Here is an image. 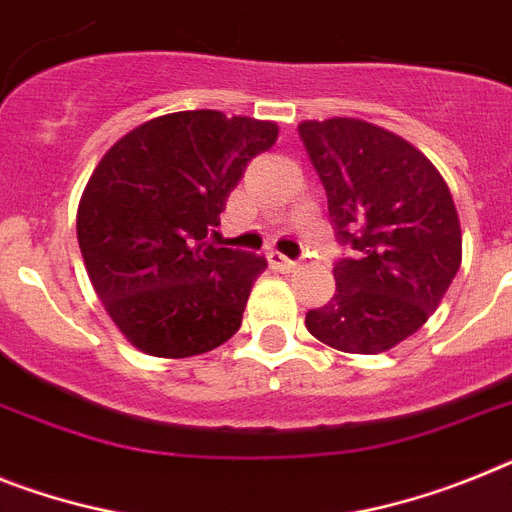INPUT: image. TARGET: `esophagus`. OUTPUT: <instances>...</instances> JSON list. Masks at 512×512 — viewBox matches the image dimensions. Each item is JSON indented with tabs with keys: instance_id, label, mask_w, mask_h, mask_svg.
Instances as JSON below:
<instances>
[{
	"instance_id": "34e87169",
	"label": "esophagus",
	"mask_w": 512,
	"mask_h": 512,
	"mask_svg": "<svg viewBox=\"0 0 512 512\" xmlns=\"http://www.w3.org/2000/svg\"><path fill=\"white\" fill-rule=\"evenodd\" d=\"M268 260H270V265H273V268L283 270V273H291V270H296V265H299V263H296V260H289V257H286V255L276 252V249H270Z\"/></svg>"
}]
</instances>
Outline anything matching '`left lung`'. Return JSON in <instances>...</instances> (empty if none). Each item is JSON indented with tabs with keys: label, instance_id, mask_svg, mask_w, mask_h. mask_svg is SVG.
I'll list each match as a JSON object with an SVG mask.
<instances>
[{
	"label": "left lung",
	"instance_id": "obj_1",
	"mask_svg": "<svg viewBox=\"0 0 512 512\" xmlns=\"http://www.w3.org/2000/svg\"><path fill=\"white\" fill-rule=\"evenodd\" d=\"M299 137L354 257L336 263V294L307 330L346 354H382L432 317L461 268L463 234L435 163L409 140L354 117L304 119Z\"/></svg>",
	"mask_w": 512,
	"mask_h": 512
}]
</instances>
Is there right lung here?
<instances>
[{"label": "right lung", "mask_w": 512, "mask_h": 512, "mask_svg": "<svg viewBox=\"0 0 512 512\" xmlns=\"http://www.w3.org/2000/svg\"><path fill=\"white\" fill-rule=\"evenodd\" d=\"M276 137V122L174 111L103 153L77 205V242L103 309L137 351L187 359L239 330L268 260L208 236L244 166Z\"/></svg>", "instance_id": "obj_1"}]
</instances>
